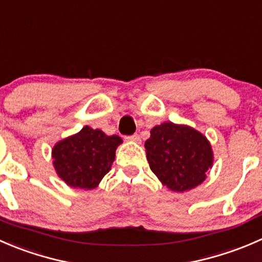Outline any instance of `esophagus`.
<instances>
[{
    "mask_svg": "<svg viewBox=\"0 0 262 262\" xmlns=\"http://www.w3.org/2000/svg\"><path fill=\"white\" fill-rule=\"evenodd\" d=\"M126 140L128 141H134V142H140V136L137 134L131 135V136H126Z\"/></svg>",
    "mask_w": 262,
    "mask_h": 262,
    "instance_id": "esophagus-1",
    "label": "esophagus"
}]
</instances>
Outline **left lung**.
<instances>
[{"mask_svg":"<svg viewBox=\"0 0 262 262\" xmlns=\"http://www.w3.org/2000/svg\"><path fill=\"white\" fill-rule=\"evenodd\" d=\"M150 169L174 192H185L203 183L213 167L210 142L186 125L164 122L150 131L145 141Z\"/></svg>","mask_w":262,"mask_h":262,"instance_id":"1","label":"left lung"}]
</instances>
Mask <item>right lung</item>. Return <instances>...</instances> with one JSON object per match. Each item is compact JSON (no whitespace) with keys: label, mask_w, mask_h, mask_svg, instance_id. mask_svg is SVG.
<instances>
[{"label":"right lung","mask_w":262,"mask_h":262,"mask_svg":"<svg viewBox=\"0 0 262 262\" xmlns=\"http://www.w3.org/2000/svg\"><path fill=\"white\" fill-rule=\"evenodd\" d=\"M122 144L117 135L85 126L81 131L57 142L52 149L53 165L61 180L74 188L92 190L111 170L116 149Z\"/></svg>","instance_id":"obj_1"}]
</instances>
